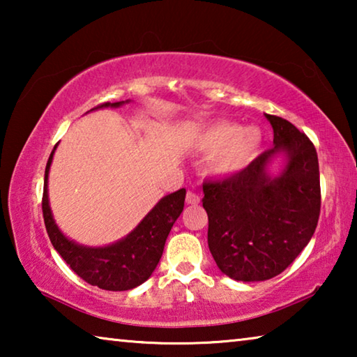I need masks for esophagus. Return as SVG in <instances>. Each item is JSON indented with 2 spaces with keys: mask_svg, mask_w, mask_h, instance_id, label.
<instances>
[{
  "mask_svg": "<svg viewBox=\"0 0 357 357\" xmlns=\"http://www.w3.org/2000/svg\"><path fill=\"white\" fill-rule=\"evenodd\" d=\"M185 203L187 204H198V203H200V195H198V193H195V192L189 190V192H187V195H185Z\"/></svg>",
  "mask_w": 357,
  "mask_h": 357,
  "instance_id": "esophagus-1",
  "label": "esophagus"
}]
</instances>
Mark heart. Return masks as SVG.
I'll return each mask as SVG.
<instances>
[{"label":"heart","instance_id":"heart-1","mask_svg":"<svg viewBox=\"0 0 357 357\" xmlns=\"http://www.w3.org/2000/svg\"><path fill=\"white\" fill-rule=\"evenodd\" d=\"M263 135L259 129L249 128L229 121L217 123L200 137V148L206 153H217L213 170L220 174L234 173L249 165L261 146Z\"/></svg>","mask_w":357,"mask_h":357}]
</instances>
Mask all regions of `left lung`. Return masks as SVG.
<instances>
[{
    "label": "left lung",
    "instance_id": "1",
    "mask_svg": "<svg viewBox=\"0 0 357 357\" xmlns=\"http://www.w3.org/2000/svg\"><path fill=\"white\" fill-rule=\"evenodd\" d=\"M274 148L239 173L204 181L208 245L229 279L268 280L283 273L309 244L321 208L317 149L304 132L280 116L266 114ZM279 150L289 155L286 172L269 178L265 165Z\"/></svg>",
    "mask_w": 357,
    "mask_h": 357
}]
</instances>
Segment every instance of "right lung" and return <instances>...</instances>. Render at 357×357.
Instances as JSON below:
<instances>
[{"label":"right lung","instance_id":"add662e5","mask_svg":"<svg viewBox=\"0 0 357 357\" xmlns=\"http://www.w3.org/2000/svg\"><path fill=\"white\" fill-rule=\"evenodd\" d=\"M123 102H104L94 108L119 107ZM52 151L45 167L42 214L45 228L55 250L74 273L88 282L108 291H126L148 280L164 252L168 233L184 209L185 189H179L162 198L154 209L144 217L140 225L128 238L108 247H83L72 243L59 231L48 206L47 179L53 159Z\"/></svg>","mask_w":357,"mask_h":357}]
</instances>
